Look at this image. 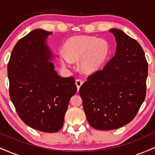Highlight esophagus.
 I'll return each instance as SVG.
<instances>
[{
  "mask_svg": "<svg viewBox=\"0 0 155 155\" xmlns=\"http://www.w3.org/2000/svg\"><path fill=\"white\" fill-rule=\"evenodd\" d=\"M82 84H83V81H82V80H81V79H77V80H76V87H77L78 91H79L80 87H81V85H82Z\"/></svg>",
  "mask_w": 155,
  "mask_h": 155,
  "instance_id": "esophagus-1",
  "label": "esophagus"
}]
</instances>
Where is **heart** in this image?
<instances>
[{
    "instance_id": "b5f03b06",
    "label": "heart",
    "mask_w": 155,
    "mask_h": 155,
    "mask_svg": "<svg viewBox=\"0 0 155 155\" xmlns=\"http://www.w3.org/2000/svg\"><path fill=\"white\" fill-rule=\"evenodd\" d=\"M64 54L60 55L63 66L69 67L71 62L77 63L85 74L95 72L107 59L109 46L103 39L90 35H77L71 38L64 45Z\"/></svg>"
}]
</instances>
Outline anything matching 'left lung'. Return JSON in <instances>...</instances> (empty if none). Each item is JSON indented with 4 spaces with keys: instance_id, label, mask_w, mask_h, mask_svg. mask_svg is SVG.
I'll list each match as a JSON object with an SVG mask.
<instances>
[{
    "instance_id": "obj_1",
    "label": "left lung",
    "mask_w": 155,
    "mask_h": 155,
    "mask_svg": "<svg viewBox=\"0 0 155 155\" xmlns=\"http://www.w3.org/2000/svg\"><path fill=\"white\" fill-rule=\"evenodd\" d=\"M109 31L117 41L114 56L103 69L89 76L79 89L89 124L101 130L130 122L147 92L148 65L141 46L121 30Z\"/></svg>"
}]
</instances>
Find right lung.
Instances as JSON below:
<instances>
[{
  "label": "right lung",
  "instance_id": "right-lung-1",
  "mask_svg": "<svg viewBox=\"0 0 155 155\" xmlns=\"http://www.w3.org/2000/svg\"><path fill=\"white\" fill-rule=\"evenodd\" d=\"M51 33L36 29L19 39L8 63L10 98L19 117L46 133L62 128L69 101L77 90L74 78L60 76L50 62L53 55L46 39Z\"/></svg>",
  "mask_w": 155,
  "mask_h": 155
}]
</instances>
